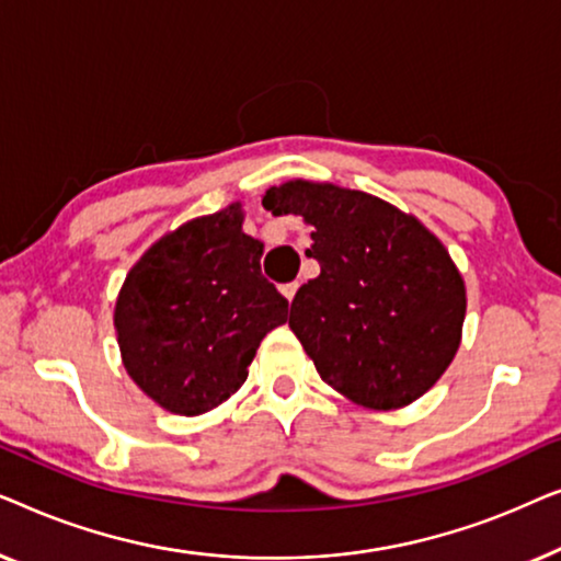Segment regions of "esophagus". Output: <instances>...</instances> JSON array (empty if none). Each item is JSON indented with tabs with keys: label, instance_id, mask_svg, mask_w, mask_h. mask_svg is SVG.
I'll return each instance as SVG.
<instances>
[{
	"label": "esophagus",
	"instance_id": "obj_1",
	"mask_svg": "<svg viewBox=\"0 0 561 561\" xmlns=\"http://www.w3.org/2000/svg\"><path fill=\"white\" fill-rule=\"evenodd\" d=\"M296 290H298V283H286V286H280V294L288 298V301H294V296H296Z\"/></svg>",
	"mask_w": 561,
	"mask_h": 561
}]
</instances>
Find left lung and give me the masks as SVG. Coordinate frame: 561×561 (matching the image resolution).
Listing matches in <instances>:
<instances>
[{
    "instance_id": "obj_1",
    "label": "left lung",
    "mask_w": 561,
    "mask_h": 561,
    "mask_svg": "<svg viewBox=\"0 0 561 561\" xmlns=\"http://www.w3.org/2000/svg\"><path fill=\"white\" fill-rule=\"evenodd\" d=\"M273 214L313 227L319 278L304 283L288 327L321 380L370 411L426 393L462 342L467 290L436 234L382 198L294 179L265 191Z\"/></svg>"
}]
</instances>
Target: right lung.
I'll return each instance as SVG.
<instances>
[{
    "mask_svg": "<svg viewBox=\"0 0 561 561\" xmlns=\"http://www.w3.org/2000/svg\"><path fill=\"white\" fill-rule=\"evenodd\" d=\"M234 202L152 242L114 304L122 365L145 396L179 416L217 409L248 380L288 301L260 273L263 242L242 232Z\"/></svg>",
    "mask_w": 561,
    "mask_h": 561,
    "instance_id": "1",
    "label": "right lung"
}]
</instances>
